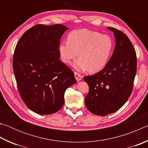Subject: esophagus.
Listing matches in <instances>:
<instances>
[{"label":"esophagus","mask_w":148,"mask_h":148,"mask_svg":"<svg viewBox=\"0 0 148 148\" xmlns=\"http://www.w3.org/2000/svg\"><path fill=\"white\" fill-rule=\"evenodd\" d=\"M74 76L76 77L77 81H80V80L82 79V77H83V76H82V75H80L79 74H78L77 72H74Z\"/></svg>","instance_id":"34e87169"}]
</instances>
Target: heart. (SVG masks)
<instances>
[{
	"label": "heart",
	"mask_w": 148,
	"mask_h": 148,
	"mask_svg": "<svg viewBox=\"0 0 148 148\" xmlns=\"http://www.w3.org/2000/svg\"><path fill=\"white\" fill-rule=\"evenodd\" d=\"M114 47L111 37L88 29L71 32L68 40L59 46L60 57L64 63H71L78 56L73 66L79 71L88 69L92 73L103 69L108 62Z\"/></svg>",
	"instance_id": "b5f03b06"
}]
</instances>
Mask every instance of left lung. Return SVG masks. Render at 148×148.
<instances>
[{
	"instance_id": "1",
	"label": "left lung",
	"mask_w": 148,
	"mask_h": 148,
	"mask_svg": "<svg viewBox=\"0 0 148 148\" xmlns=\"http://www.w3.org/2000/svg\"><path fill=\"white\" fill-rule=\"evenodd\" d=\"M116 46L104 68L97 74L84 77L89 91L85 98L87 110L104 116L118 110L129 98L136 73L135 49L126 34L113 27Z\"/></svg>"
}]
</instances>
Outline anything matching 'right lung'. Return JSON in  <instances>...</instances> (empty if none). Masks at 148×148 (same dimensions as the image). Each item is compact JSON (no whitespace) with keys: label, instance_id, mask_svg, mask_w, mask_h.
Instances as JSON below:
<instances>
[{"label":"right lung","instance_id":"obj_1","mask_svg":"<svg viewBox=\"0 0 148 148\" xmlns=\"http://www.w3.org/2000/svg\"><path fill=\"white\" fill-rule=\"evenodd\" d=\"M68 29L61 24L36 25L16 45L13 70L17 89L35 113L58 112L63 106L66 89L76 82L74 72L59 60L60 39Z\"/></svg>","mask_w":148,"mask_h":148}]
</instances>
